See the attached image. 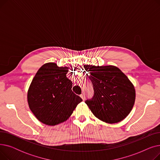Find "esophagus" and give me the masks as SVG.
Returning a JSON list of instances; mask_svg holds the SVG:
<instances>
[{
    "instance_id": "obj_1",
    "label": "esophagus",
    "mask_w": 160,
    "mask_h": 160,
    "mask_svg": "<svg viewBox=\"0 0 160 160\" xmlns=\"http://www.w3.org/2000/svg\"><path fill=\"white\" fill-rule=\"evenodd\" d=\"M80 97L84 100V99H85V97H86V96H85V94L84 93H82L81 95H80Z\"/></svg>"
}]
</instances>
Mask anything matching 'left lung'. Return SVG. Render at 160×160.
Masks as SVG:
<instances>
[{
  "mask_svg": "<svg viewBox=\"0 0 160 160\" xmlns=\"http://www.w3.org/2000/svg\"><path fill=\"white\" fill-rule=\"evenodd\" d=\"M84 68L89 72L94 90L93 97L85 102L91 112L110 124L125 119L136 99L135 88L127 76L113 65H85Z\"/></svg>",
  "mask_w": 160,
  "mask_h": 160,
  "instance_id": "left-lung-1",
  "label": "left lung"
}]
</instances>
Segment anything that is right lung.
I'll return each instance as SVG.
<instances>
[{
  "label": "right lung",
  "instance_id": "obj_1",
  "mask_svg": "<svg viewBox=\"0 0 160 160\" xmlns=\"http://www.w3.org/2000/svg\"><path fill=\"white\" fill-rule=\"evenodd\" d=\"M68 71L69 67L47 63L33 77L27 99L30 110L40 122L50 126L63 122L82 102L71 89L72 83L66 77Z\"/></svg>",
  "mask_w": 160,
  "mask_h": 160
}]
</instances>
